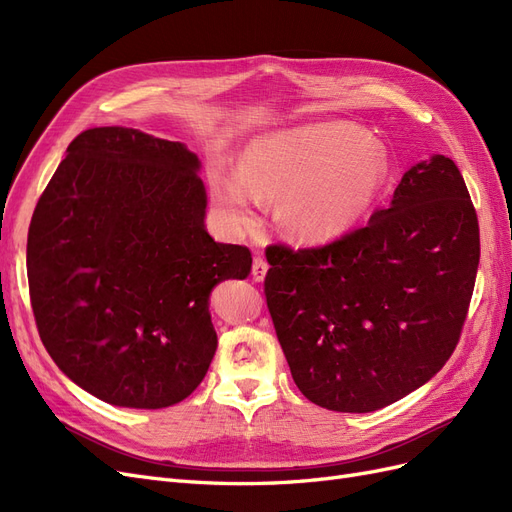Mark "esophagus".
Instances as JSON below:
<instances>
[{"mask_svg":"<svg viewBox=\"0 0 512 512\" xmlns=\"http://www.w3.org/2000/svg\"><path fill=\"white\" fill-rule=\"evenodd\" d=\"M267 269H269V265H267L265 258H254V262H252V277H254L256 282L265 280Z\"/></svg>","mask_w":512,"mask_h":512,"instance_id":"34e87169","label":"esophagus"}]
</instances>
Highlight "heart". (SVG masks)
<instances>
[{"label": "heart", "instance_id": "b5f03b06", "mask_svg": "<svg viewBox=\"0 0 512 512\" xmlns=\"http://www.w3.org/2000/svg\"><path fill=\"white\" fill-rule=\"evenodd\" d=\"M391 173L384 145L348 121H318L258 138L241 175L218 188L239 224L252 222L256 198L280 200L277 218L292 239L327 243L346 235L376 203Z\"/></svg>", "mask_w": 512, "mask_h": 512}]
</instances>
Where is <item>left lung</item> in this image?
Returning <instances> with one entry per match:
<instances>
[{
    "instance_id": "8db88e82",
    "label": "left lung",
    "mask_w": 512,
    "mask_h": 512,
    "mask_svg": "<svg viewBox=\"0 0 512 512\" xmlns=\"http://www.w3.org/2000/svg\"><path fill=\"white\" fill-rule=\"evenodd\" d=\"M480 258L478 218L451 158L401 177L389 209L327 245H269L265 297L299 391L374 412L431 380L459 342Z\"/></svg>"
}]
</instances>
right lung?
I'll list each match as a JSON object with an SVG mask.
<instances>
[{"instance_id": "obj_1", "label": "right lung", "mask_w": 512, "mask_h": 512, "mask_svg": "<svg viewBox=\"0 0 512 512\" xmlns=\"http://www.w3.org/2000/svg\"><path fill=\"white\" fill-rule=\"evenodd\" d=\"M66 153L27 235L42 344L106 404H179L218 348L209 294L245 280L252 254L209 237L200 162L183 143L108 126L81 132Z\"/></svg>"}]
</instances>
